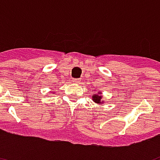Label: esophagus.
Returning <instances> with one entry per match:
<instances>
[{
  "mask_svg": "<svg viewBox=\"0 0 160 160\" xmlns=\"http://www.w3.org/2000/svg\"><path fill=\"white\" fill-rule=\"evenodd\" d=\"M73 82L75 84L80 83V79H73Z\"/></svg>",
  "mask_w": 160,
  "mask_h": 160,
  "instance_id": "obj_1",
  "label": "esophagus"
}]
</instances>
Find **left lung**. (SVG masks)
I'll return each instance as SVG.
<instances>
[{
  "instance_id": "1",
  "label": "left lung",
  "mask_w": 160,
  "mask_h": 160,
  "mask_svg": "<svg viewBox=\"0 0 160 160\" xmlns=\"http://www.w3.org/2000/svg\"><path fill=\"white\" fill-rule=\"evenodd\" d=\"M102 92H98V93H94L92 94V101L98 104H102L103 103V100H102V96H101Z\"/></svg>"
}]
</instances>
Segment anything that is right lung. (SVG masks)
Returning <instances> with one entry per match:
<instances>
[{
    "mask_svg": "<svg viewBox=\"0 0 160 160\" xmlns=\"http://www.w3.org/2000/svg\"><path fill=\"white\" fill-rule=\"evenodd\" d=\"M53 93H54V92H52V94H53Z\"/></svg>",
    "mask_w": 160,
    "mask_h": 160,
    "instance_id": "1",
    "label": "right lung"
}]
</instances>
